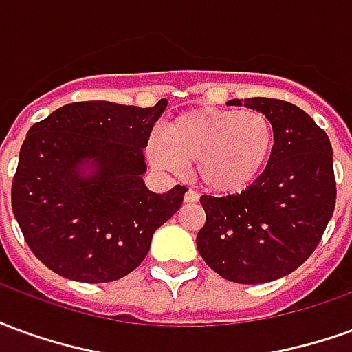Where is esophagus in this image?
<instances>
[{
    "mask_svg": "<svg viewBox=\"0 0 352 352\" xmlns=\"http://www.w3.org/2000/svg\"><path fill=\"white\" fill-rule=\"evenodd\" d=\"M199 199V194L196 190H186V194H184V201H188V204H194V201H198Z\"/></svg>",
    "mask_w": 352,
    "mask_h": 352,
    "instance_id": "obj_1",
    "label": "esophagus"
}]
</instances>
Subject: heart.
<instances>
[{"label": "heart", "instance_id": "b5f03b06", "mask_svg": "<svg viewBox=\"0 0 352 352\" xmlns=\"http://www.w3.org/2000/svg\"><path fill=\"white\" fill-rule=\"evenodd\" d=\"M275 146L270 116L254 109H198L179 116L153 139L148 156L158 168L181 173L196 164L207 188L222 194L245 190L267 166Z\"/></svg>", "mask_w": 352, "mask_h": 352}]
</instances>
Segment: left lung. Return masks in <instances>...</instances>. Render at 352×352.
Instances as JSON below:
<instances>
[{"label": "left lung", "mask_w": 352, "mask_h": 352, "mask_svg": "<svg viewBox=\"0 0 352 352\" xmlns=\"http://www.w3.org/2000/svg\"><path fill=\"white\" fill-rule=\"evenodd\" d=\"M270 116L275 146L262 175L239 194L201 196L198 251L221 277L258 285L285 277L317 249L336 207L330 139L294 103L232 100Z\"/></svg>", "instance_id": "left-lung-1"}]
</instances>
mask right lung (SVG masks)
<instances>
[{
  "label": "right lung",
  "instance_id": "1",
  "mask_svg": "<svg viewBox=\"0 0 352 352\" xmlns=\"http://www.w3.org/2000/svg\"><path fill=\"white\" fill-rule=\"evenodd\" d=\"M168 107L77 101L35 122L12 179V213L49 270L80 283L131 273L153 234L181 209L186 186H145L143 148Z\"/></svg>",
  "mask_w": 352,
  "mask_h": 352
}]
</instances>
